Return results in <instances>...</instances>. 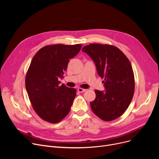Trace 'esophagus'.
Returning <instances> with one entry per match:
<instances>
[{"mask_svg": "<svg viewBox=\"0 0 159 159\" xmlns=\"http://www.w3.org/2000/svg\"><path fill=\"white\" fill-rule=\"evenodd\" d=\"M86 91V89H83V88H78V91H79L80 93H83V92H84V91Z\"/></svg>", "mask_w": 159, "mask_h": 159, "instance_id": "34e87169", "label": "esophagus"}]
</instances>
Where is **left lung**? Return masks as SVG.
<instances>
[{
	"label": "left lung",
	"mask_w": 159,
	"mask_h": 159,
	"mask_svg": "<svg viewBox=\"0 0 159 159\" xmlns=\"http://www.w3.org/2000/svg\"><path fill=\"white\" fill-rule=\"evenodd\" d=\"M82 51L92 58L98 74L104 80L106 90L95 91L91 110L104 121L119 118L128 109L135 91L134 73L129 59L117 47L110 44H90Z\"/></svg>",
	"instance_id": "obj_1"
}]
</instances>
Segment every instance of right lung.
<instances>
[{
	"label": "right lung",
	"instance_id": "add662e5",
	"mask_svg": "<svg viewBox=\"0 0 159 159\" xmlns=\"http://www.w3.org/2000/svg\"><path fill=\"white\" fill-rule=\"evenodd\" d=\"M81 47V44L48 45L33 58L25 84L33 110L46 122H59L70 111L77 90L59 86L58 79L63 78L70 59L79 53Z\"/></svg>",
	"mask_w": 159,
	"mask_h": 159
}]
</instances>
